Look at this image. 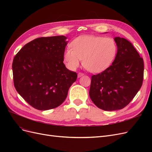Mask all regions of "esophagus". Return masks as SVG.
<instances>
[{
    "instance_id": "obj_1",
    "label": "esophagus",
    "mask_w": 152,
    "mask_h": 152,
    "mask_svg": "<svg viewBox=\"0 0 152 152\" xmlns=\"http://www.w3.org/2000/svg\"><path fill=\"white\" fill-rule=\"evenodd\" d=\"M78 77H82V76H83L84 75V73H82V72H79V73H78Z\"/></svg>"
}]
</instances>
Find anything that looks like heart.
<instances>
[{"mask_svg": "<svg viewBox=\"0 0 152 152\" xmlns=\"http://www.w3.org/2000/svg\"><path fill=\"white\" fill-rule=\"evenodd\" d=\"M70 48H67L63 59L68 68L75 70L83 59V65L87 70L99 73L108 68L115 59L118 47L111 37L95 35H83L73 40Z\"/></svg>", "mask_w": 152, "mask_h": 152, "instance_id": "heart-1", "label": "heart"}]
</instances>
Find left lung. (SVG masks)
Segmentation results:
<instances>
[{
	"mask_svg": "<svg viewBox=\"0 0 152 152\" xmlns=\"http://www.w3.org/2000/svg\"><path fill=\"white\" fill-rule=\"evenodd\" d=\"M118 50L108 68L91 77L89 96L96 106L106 111L121 110L140 89L144 76L143 59L132 44L115 37Z\"/></svg>",
	"mask_w": 152,
	"mask_h": 152,
	"instance_id": "1",
	"label": "left lung"
}]
</instances>
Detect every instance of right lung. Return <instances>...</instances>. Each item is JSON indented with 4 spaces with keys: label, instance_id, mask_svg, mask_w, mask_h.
<instances>
[{
    "label": "right lung",
    "instance_id": "add662e5",
    "mask_svg": "<svg viewBox=\"0 0 152 152\" xmlns=\"http://www.w3.org/2000/svg\"><path fill=\"white\" fill-rule=\"evenodd\" d=\"M66 39L63 35L35 39L25 44L13 59L14 86L35 109L59 107L77 80V73L68 70L63 63Z\"/></svg>",
    "mask_w": 152,
    "mask_h": 152
}]
</instances>
